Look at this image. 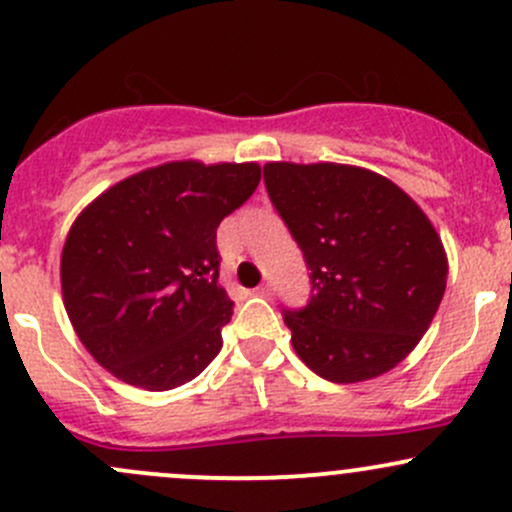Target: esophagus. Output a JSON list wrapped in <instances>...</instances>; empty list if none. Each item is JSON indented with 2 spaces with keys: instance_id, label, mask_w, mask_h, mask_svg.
I'll return each instance as SVG.
<instances>
[{
  "instance_id": "34e87169",
  "label": "esophagus",
  "mask_w": 512,
  "mask_h": 512,
  "mask_svg": "<svg viewBox=\"0 0 512 512\" xmlns=\"http://www.w3.org/2000/svg\"><path fill=\"white\" fill-rule=\"evenodd\" d=\"M255 292L260 294V297H272V294H274V284H272V282H265V284H260V287H257Z\"/></svg>"
}]
</instances>
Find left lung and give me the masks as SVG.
<instances>
[{
  "label": "left lung",
  "instance_id": "8db88e82",
  "mask_svg": "<svg viewBox=\"0 0 512 512\" xmlns=\"http://www.w3.org/2000/svg\"><path fill=\"white\" fill-rule=\"evenodd\" d=\"M265 186L311 272L306 306L282 309L294 351L331 383L395 368L446 289L444 245L427 215L360 166L272 161Z\"/></svg>",
  "mask_w": 512,
  "mask_h": 512
}]
</instances>
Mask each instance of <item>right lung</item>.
Segmentation results:
<instances>
[{"instance_id": "right-lung-1", "label": "right lung", "mask_w": 512, "mask_h": 512, "mask_svg": "<svg viewBox=\"0 0 512 512\" xmlns=\"http://www.w3.org/2000/svg\"><path fill=\"white\" fill-rule=\"evenodd\" d=\"M257 184V164L171 161L107 188L75 218L63 304L102 368L161 392L218 355L233 301L218 284L215 230Z\"/></svg>"}]
</instances>
